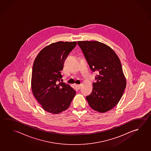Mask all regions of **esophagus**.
I'll use <instances>...</instances> for the list:
<instances>
[{
    "mask_svg": "<svg viewBox=\"0 0 151 151\" xmlns=\"http://www.w3.org/2000/svg\"><path fill=\"white\" fill-rule=\"evenodd\" d=\"M76 87H77V88L78 89H80L81 88V86L80 85H76Z\"/></svg>",
    "mask_w": 151,
    "mask_h": 151,
    "instance_id": "esophagus-1",
    "label": "esophagus"
}]
</instances>
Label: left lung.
<instances>
[{
    "instance_id": "8db88e82",
    "label": "left lung",
    "mask_w": 151,
    "mask_h": 151,
    "mask_svg": "<svg viewBox=\"0 0 151 151\" xmlns=\"http://www.w3.org/2000/svg\"><path fill=\"white\" fill-rule=\"evenodd\" d=\"M93 72L97 71L92 93L86 99L93 110L104 113L120 101L126 80L119 58L106 45L97 41L77 42Z\"/></svg>"
}]
</instances>
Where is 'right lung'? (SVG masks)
Listing matches in <instances>:
<instances>
[{"label": "right lung", "mask_w": 151, "mask_h": 151, "mask_svg": "<svg viewBox=\"0 0 151 151\" xmlns=\"http://www.w3.org/2000/svg\"><path fill=\"white\" fill-rule=\"evenodd\" d=\"M77 42L58 41L41 50L33 63L31 88L33 95L44 110L58 114L68 109L76 91L60 82L64 60Z\"/></svg>", "instance_id": "right-lung-1"}]
</instances>
